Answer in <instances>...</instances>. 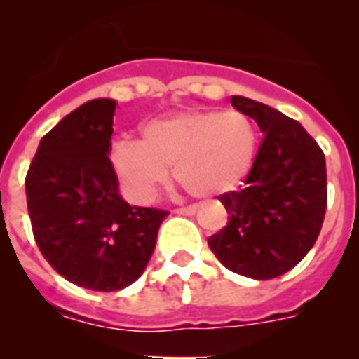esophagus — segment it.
<instances>
[{"label":"esophagus","instance_id":"1","mask_svg":"<svg viewBox=\"0 0 359 359\" xmlns=\"http://www.w3.org/2000/svg\"><path fill=\"white\" fill-rule=\"evenodd\" d=\"M196 210H198L196 207H185V208H176L174 212H176V214H180V215H194Z\"/></svg>","mask_w":359,"mask_h":359}]
</instances>
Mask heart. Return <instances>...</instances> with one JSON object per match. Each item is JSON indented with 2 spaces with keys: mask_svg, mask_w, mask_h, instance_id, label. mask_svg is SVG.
Wrapping results in <instances>:
<instances>
[{
  "mask_svg": "<svg viewBox=\"0 0 359 359\" xmlns=\"http://www.w3.org/2000/svg\"><path fill=\"white\" fill-rule=\"evenodd\" d=\"M255 147V126L243 111H183L145 123L142 142L116 140L109 161L129 199L145 205L169 182L170 167L194 198L226 194L250 172Z\"/></svg>",
  "mask_w": 359,
  "mask_h": 359,
  "instance_id": "b5f03b06",
  "label": "heart"
}]
</instances>
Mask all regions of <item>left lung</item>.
I'll use <instances>...</instances> for the list:
<instances>
[{"instance_id": "8db88e82", "label": "left lung", "mask_w": 359, "mask_h": 359, "mask_svg": "<svg viewBox=\"0 0 359 359\" xmlns=\"http://www.w3.org/2000/svg\"><path fill=\"white\" fill-rule=\"evenodd\" d=\"M231 106L255 120L264 138L243 189L219 196L228 224L208 246L233 273L268 280L293 269L318 239L327 207L325 156L280 111L239 95Z\"/></svg>"}]
</instances>
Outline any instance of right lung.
Here are the masks:
<instances>
[{"instance_id":"1","label":"right lung","mask_w":359,"mask_h":359,"mask_svg":"<svg viewBox=\"0 0 359 359\" xmlns=\"http://www.w3.org/2000/svg\"><path fill=\"white\" fill-rule=\"evenodd\" d=\"M116 102L95 98L41 138L28 169V215L57 273L93 291H120L147 268L169 212L129 205L111 167Z\"/></svg>"}]
</instances>
